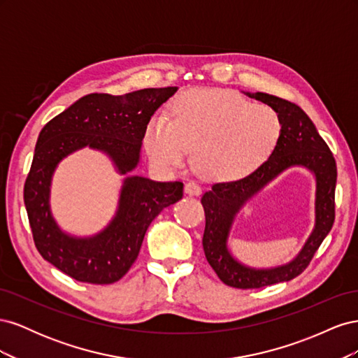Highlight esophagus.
<instances>
[{
  "mask_svg": "<svg viewBox=\"0 0 358 358\" xmlns=\"http://www.w3.org/2000/svg\"><path fill=\"white\" fill-rule=\"evenodd\" d=\"M185 192L188 194V196H200L201 194V187L199 185L197 182H188L185 185Z\"/></svg>",
  "mask_w": 358,
  "mask_h": 358,
  "instance_id": "esophagus-1",
  "label": "esophagus"
}]
</instances>
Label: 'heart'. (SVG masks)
<instances>
[{
    "label": "heart",
    "mask_w": 358,
    "mask_h": 358,
    "mask_svg": "<svg viewBox=\"0 0 358 358\" xmlns=\"http://www.w3.org/2000/svg\"><path fill=\"white\" fill-rule=\"evenodd\" d=\"M280 133L282 122L270 106L252 104L230 91L191 90L173 101L170 121L150 119L143 142L162 167H180L194 149V166L201 176L230 182L262 166Z\"/></svg>",
    "instance_id": "1"
}]
</instances>
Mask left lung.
Masks as SVG:
<instances>
[{
  "instance_id": "8db88e82",
  "label": "left lung",
  "mask_w": 358,
  "mask_h": 358,
  "mask_svg": "<svg viewBox=\"0 0 358 358\" xmlns=\"http://www.w3.org/2000/svg\"><path fill=\"white\" fill-rule=\"evenodd\" d=\"M275 109L282 122L276 148L262 166L243 179L215 183L201 197L206 213L203 249L215 273L225 285L262 288L294 279L305 270L334 222V189L338 170L327 143L299 106L266 92H243ZM301 166L316 179L314 229L298 255L276 268H252L239 262L229 251L228 239L235 216L243 206L280 172Z\"/></svg>"
}]
</instances>
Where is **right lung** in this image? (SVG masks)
<instances>
[{
    "mask_svg": "<svg viewBox=\"0 0 358 358\" xmlns=\"http://www.w3.org/2000/svg\"><path fill=\"white\" fill-rule=\"evenodd\" d=\"M176 91L170 86L125 95H85L40 131L24 188L32 237L46 262L79 282L104 285L121 279L136 262L150 222L182 199V182L131 175L140 162L148 122ZM85 147L104 153L124 179L114 218L99 234L76 236L52 218L50 188L59 162Z\"/></svg>",
    "mask_w": 358,
    "mask_h": 358,
    "instance_id": "1",
    "label": "right lung"
}]
</instances>
